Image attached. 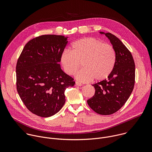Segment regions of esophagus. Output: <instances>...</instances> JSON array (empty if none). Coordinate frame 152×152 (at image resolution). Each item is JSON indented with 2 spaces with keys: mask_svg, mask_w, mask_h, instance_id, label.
<instances>
[{
  "mask_svg": "<svg viewBox=\"0 0 152 152\" xmlns=\"http://www.w3.org/2000/svg\"><path fill=\"white\" fill-rule=\"evenodd\" d=\"M75 83H76V85H77V86H82V84L80 82H79L76 81Z\"/></svg>",
  "mask_w": 152,
  "mask_h": 152,
  "instance_id": "esophagus-1",
  "label": "esophagus"
}]
</instances>
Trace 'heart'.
I'll list each match as a JSON object with an SVG mask.
<instances>
[{
  "label": "heart",
  "instance_id": "obj_1",
  "mask_svg": "<svg viewBox=\"0 0 152 152\" xmlns=\"http://www.w3.org/2000/svg\"><path fill=\"white\" fill-rule=\"evenodd\" d=\"M116 61L114 48L93 37L84 38L72 43L71 51L65 50L61 56V63L67 75L75 74L77 80L82 82L91 81L93 78L102 80L110 75Z\"/></svg>",
  "mask_w": 152,
  "mask_h": 152
}]
</instances>
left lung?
<instances>
[{"label": "left lung", "instance_id": "left-lung-1", "mask_svg": "<svg viewBox=\"0 0 152 152\" xmlns=\"http://www.w3.org/2000/svg\"><path fill=\"white\" fill-rule=\"evenodd\" d=\"M100 34L110 40L115 51L116 61L107 79L92 85L95 94L87 103L96 113L106 115L118 111L131 96L135 84V66L131 52L117 37L110 32Z\"/></svg>", "mask_w": 152, "mask_h": 152}]
</instances>
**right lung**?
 I'll return each instance as SVG.
<instances>
[{
	"label": "right lung",
	"instance_id": "obj_1",
	"mask_svg": "<svg viewBox=\"0 0 152 152\" xmlns=\"http://www.w3.org/2000/svg\"><path fill=\"white\" fill-rule=\"evenodd\" d=\"M63 35H43L25 46L16 65V86L28 110L41 117H51L66 102L65 90L75 82L59 62L67 44Z\"/></svg>",
	"mask_w": 152,
	"mask_h": 152
}]
</instances>
